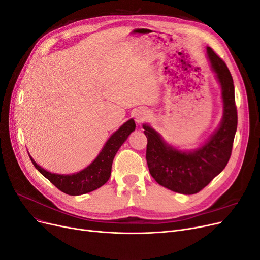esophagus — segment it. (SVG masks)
<instances>
[{"label": "esophagus", "mask_w": 260, "mask_h": 260, "mask_svg": "<svg viewBox=\"0 0 260 260\" xmlns=\"http://www.w3.org/2000/svg\"><path fill=\"white\" fill-rule=\"evenodd\" d=\"M148 117L149 116H148V113L146 111H140L136 114V121L138 123H142V122H144L145 120L148 119Z\"/></svg>", "instance_id": "esophagus-1"}]
</instances>
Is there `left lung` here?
Segmentation results:
<instances>
[{
    "mask_svg": "<svg viewBox=\"0 0 260 260\" xmlns=\"http://www.w3.org/2000/svg\"><path fill=\"white\" fill-rule=\"evenodd\" d=\"M207 54L221 84L223 99L222 122L208 142L192 153L180 152L165 144L151 127L143 125L147 138L146 161L149 174L158 184L186 195L202 191L224 169L231 157L238 128V111L230 70L211 48H207Z\"/></svg>",
    "mask_w": 260,
    "mask_h": 260,
    "instance_id": "obj_1",
    "label": "left lung"
}]
</instances>
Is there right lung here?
<instances>
[{
  "label": "right lung",
  "mask_w": 260,
  "mask_h": 260,
  "mask_svg": "<svg viewBox=\"0 0 260 260\" xmlns=\"http://www.w3.org/2000/svg\"><path fill=\"white\" fill-rule=\"evenodd\" d=\"M136 129V122L133 119L122 124L114 135L109 138L102 152L90 166L82 171L74 175H55L44 170L36 161L31 158L34 166L39 170L41 175L48 179L52 184L56 186L59 191L68 195H81L92 192L96 188L104 185L111 177L112 165L114 157L118 149L122 145L132 131Z\"/></svg>",
  "instance_id": "right-lung-1"
}]
</instances>
